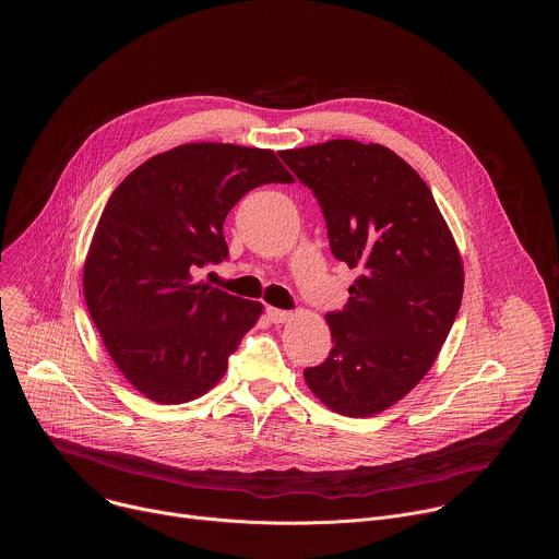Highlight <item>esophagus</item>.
Returning a JSON list of instances; mask_svg holds the SVG:
<instances>
[{
    "mask_svg": "<svg viewBox=\"0 0 559 559\" xmlns=\"http://www.w3.org/2000/svg\"><path fill=\"white\" fill-rule=\"evenodd\" d=\"M266 317H269L271 322L280 324V322L290 320V312H284V310H277V308H266Z\"/></svg>",
    "mask_w": 559,
    "mask_h": 559,
    "instance_id": "34e87169",
    "label": "esophagus"
}]
</instances>
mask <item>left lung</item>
I'll return each instance as SVG.
<instances>
[{
    "label": "left lung",
    "instance_id": "1",
    "mask_svg": "<svg viewBox=\"0 0 559 559\" xmlns=\"http://www.w3.org/2000/svg\"><path fill=\"white\" fill-rule=\"evenodd\" d=\"M280 157L319 200L329 245L359 275L324 319L333 348L306 368L331 411L372 417L432 368L461 308L465 269L428 185L381 144L331 140Z\"/></svg>",
    "mask_w": 559,
    "mask_h": 559
}]
</instances>
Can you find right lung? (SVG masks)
<instances>
[{"label":"right lung","mask_w":559,"mask_h":559,"mask_svg":"<svg viewBox=\"0 0 559 559\" xmlns=\"http://www.w3.org/2000/svg\"><path fill=\"white\" fill-rule=\"evenodd\" d=\"M266 182H293L273 151L182 144L144 160L111 193L83 264V295L100 340L146 399L204 396L258 322L262 304L195 277L228 258L226 215Z\"/></svg>","instance_id":"1"}]
</instances>
